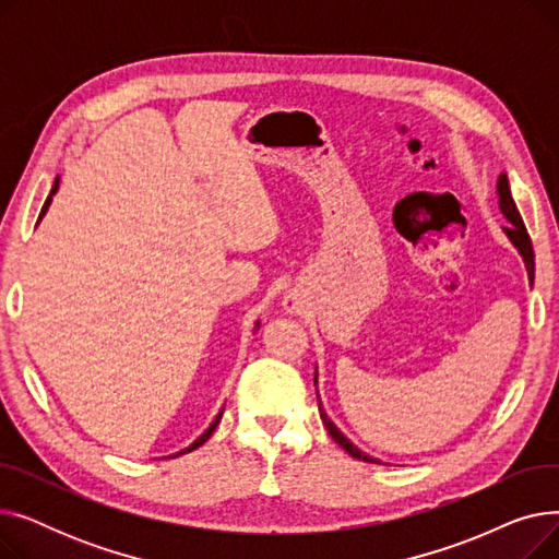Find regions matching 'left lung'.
Returning <instances> with one entry per match:
<instances>
[{
    "label": "left lung",
    "instance_id": "1",
    "mask_svg": "<svg viewBox=\"0 0 559 559\" xmlns=\"http://www.w3.org/2000/svg\"><path fill=\"white\" fill-rule=\"evenodd\" d=\"M496 190H498V205H501V211H503V215L508 217V222H510V226H506L503 230L508 233V238L512 240V245L519 249V253L523 255V262H525V270H527V278H531V283L535 281V251H533V242H531V235H527V230H525V224H523V219H521V215H519V211H516V203H514V199H512V192H510V183H508V176L506 174H501L498 176V186H496ZM314 388H317V369H314ZM317 405H319V417H321V421H324V426L329 428V432H331V437L335 439V442L350 455V457H356V460H362V462H373V464H380L376 457H369L367 453H362V451H358V447H354L348 442V439L340 432V428L329 419V415L324 413V405H321V401H319V394H317Z\"/></svg>",
    "mask_w": 559,
    "mask_h": 559
}]
</instances>
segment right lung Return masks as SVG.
I'll use <instances>...</instances> for the list:
<instances>
[{
	"label": "right lung",
	"mask_w": 559,
	"mask_h": 559,
	"mask_svg": "<svg viewBox=\"0 0 559 559\" xmlns=\"http://www.w3.org/2000/svg\"><path fill=\"white\" fill-rule=\"evenodd\" d=\"M56 190H58V179L53 181V186H51V192H49V197H47V201H45V205H43V211H40V217L38 219H43V215L47 213V209H49V203H51V197L56 194ZM258 326V324H255ZM222 413H224V409H222ZM222 413L215 417V421L209 426V430H205L201 437H197L194 439V442L188 447V449H183V451H179V453H176V455H183V453H190V451H194V449H199L201 444H205V442H209V437L215 432V428H217V424H219V419H222ZM176 455H171V457H176Z\"/></svg>",
	"instance_id": "right-lung-1"
}]
</instances>
